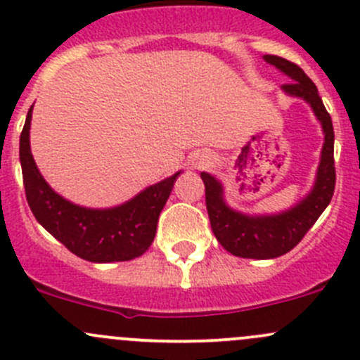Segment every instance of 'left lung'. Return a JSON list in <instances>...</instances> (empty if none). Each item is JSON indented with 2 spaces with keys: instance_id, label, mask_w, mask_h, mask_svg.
Returning <instances> with one entry per match:
<instances>
[{
  "instance_id": "1",
  "label": "left lung",
  "mask_w": 360,
  "mask_h": 360,
  "mask_svg": "<svg viewBox=\"0 0 360 360\" xmlns=\"http://www.w3.org/2000/svg\"><path fill=\"white\" fill-rule=\"evenodd\" d=\"M263 59L291 78V83L282 85V92L291 97H300L310 104L311 111L322 125L324 146L311 190L303 200L278 214L250 216L231 209L224 200L223 184L210 174H200L205 184V203L210 228L217 242L233 256L249 259H274L296 248L329 205L336 184L335 130L331 116L319 97L317 86L304 75L303 69L291 60L277 56H264Z\"/></svg>"
}]
</instances>
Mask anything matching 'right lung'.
Masks as SVG:
<instances>
[{
  "label": "right lung",
  "mask_w": 360,
  "mask_h": 360,
  "mask_svg": "<svg viewBox=\"0 0 360 360\" xmlns=\"http://www.w3.org/2000/svg\"><path fill=\"white\" fill-rule=\"evenodd\" d=\"M32 106L20 134V165L25 198L36 221L76 254L92 263L129 261L144 254L157 233L158 216L181 172L148 186L122 205L89 209L50 188L36 167L29 144Z\"/></svg>",
  "instance_id": "1"
}]
</instances>
